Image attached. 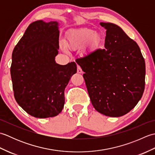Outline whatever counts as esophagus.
Wrapping results in <instances>:
<instances>
[{
  "instance_id": "34e87169",
  "label": "esophagus",
  "mask_w": 155,
  "mask_h": 155,
  "mask_svg": "<svg viewBox=\"0 0 155 155\" xmlns=\"http://www.w3.org/2000/svg\"><path fill=\"white\" fill-rule=\"evenodd\" d=\"M77 72L80 74L83 73V71H82V68L79 67V66H77Z\"/></svg>"
}]
</instances>
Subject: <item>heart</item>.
<instances>
[{"mask_svg":"<svg viewBox=\"0 0 155 155\" xmlns=\"http://www.w3.org/2000/svg\"><path fill=\"white\" fill-rule=\"evenodd\" d=\"M88 41L91 47L96 48L101 43V36L90 28L74 31L68 34L66 45L69 48H75L84 45Z\"/></svg>","mask_w":155,"mask_h":155,"instance_id":"heart-1","label":"heart"}]
</instances>
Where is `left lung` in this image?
I'll return each mask as SVG.
<instances>
[{
	"label": "left lung",
	"instance_id": "left-lung-1",
	"mask_svg": "<svg viewBox=\"0 0 155 155\" xmlns=\"http://www.w3.org/2000/svg\"><path fill=\"white\" fill-rule=\"evenodd\" d=\"M106 29L104 48L76 60L94 108L108 117H118L130 112L143 96L145 62L139 45L120 27L101 22Z\"/></svg>",
	"mask_w": 155,
	"mask_h": 155
}]
</instances>
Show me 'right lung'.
Here are the masks:
<instances>
[{
    "instance_id": "obj_1",
    "label": "right lung",
    "mask_w": 155,
    "mask_h": 155,
    "mask_svg": "<svg viewBox=\"0 0 155 155\" xmlns=\"http://www.w3.org/2000/svg\"><path fill=\"white\" fill-rule=\"evenodd\" d=\"M57 21L32 22L12 54L11 75L16 101L36 118L57 116L64 104V89L77 72L74 62L61 65Z\"/></svg>"
}]
</instances>
